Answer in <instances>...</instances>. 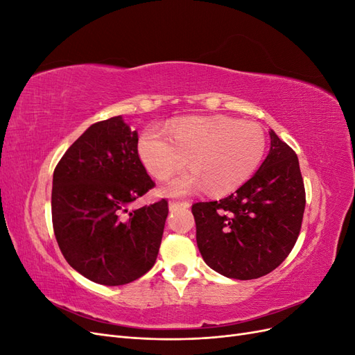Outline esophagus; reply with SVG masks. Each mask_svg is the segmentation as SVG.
Masks as SVG:
<instances>
[{"mask_svg":"<svg viewBox=\"0 0 355 355\" xmlns=\"http://www.w3.org/2000/svg\"><path fill=\"white\" fill-rule=\"evenodd\" d=\"M170 210H178V209H188L189 202L188 201H170L168 202Z\"/></svg>","mask_w":355,"mask_h":355,"instance_id":"obj_1","label":"esophagus"}]
</instances>
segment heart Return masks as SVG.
<instances>
[{
  "instance_id": "1",
  "label": "heart",
  "mask_w": 355,
  "mask_h": 355,
  "mask_svg": "<svg viewBox=\"0 0 355 355\" xmlns=\"http://www.w3.org/2000/svg\"><path fill=\"white\" fill-rule=\"evenodd\" d=\"M167 132L148 127L137 142V153L154 178L166 180L189 161L164 188L168 196H187L206 189L223 196L240 188L259 167L266 149L262 127L237 118L185 116L170 123Z\"/></svg>"
}]
</instances>
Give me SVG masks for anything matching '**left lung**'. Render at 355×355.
<instances>
[{"mask_svg":"<svg viewBox=\"0 0 355 355\" xmlns=\"http://www.w3.org/2000/svg\"><path fill=\"white\" fill-rule=\"evenodd\" d=\"M270 154L234 194L192 204L197 245L211 270L235 280L274 271L302 227L305 187L295 151L270 132Z\"/></svg>","mask_w":355,"mask_h":355,"instance_id":"obj_1","label":"left lung"}]
</instances>
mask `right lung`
<instances>
[{
  "label": "right lung",
  "instance_id": "1",
  "mask_svg": "<svg viewBox=\"0 0 355 355\" xmlns=\"http://www.w3.org/2000/svg\"><path fill=\"white\" fill-rule=\"evenodd\" d=\"M123 116L92 124L53 173L51 219L67 262L90 282L121 286L154 266L167 200L128 210L154 188Z\"/></svg>",
  "mask_w": 355,
  "mask_h": 355
}]
</instances>
